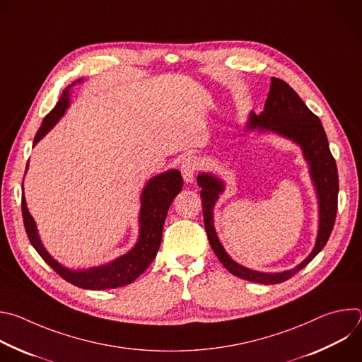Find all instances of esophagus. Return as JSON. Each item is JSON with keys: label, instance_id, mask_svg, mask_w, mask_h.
Wrapping results in <instances>:
<instances>
[{"label": "esophagus", "instance_id": "1", "mask_svg": "<svg viewBox=\"0 0 362 362\" xmlns=\"http://www.w3.org/2000/svg\"><path fill=\"white\" fill-rule=\"evenodd\" d=\"M199 159L196 156H189L186 158L183 162H182V166H180V170H182V175H183V180L186 183H192L193 179H194V173L199 168Z\"/></svg>", "mask_w": 362, "mask_h": 362}]
</instances>
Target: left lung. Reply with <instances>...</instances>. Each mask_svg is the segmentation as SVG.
Returning a JSON list of instances; mask_svg holds the SVG:
<instances>
[{"label":"left lung","instance_id":"8db88e82","mask_svg":"<svg viewBox=\"0 0 362 362\" xmlns=\"http://www.w3.org/2000/svg\"><path fill=\"white\" fill-rule=\"evenodd\" d=\"M246 130H255L257 134L274 133L300 147L303 159L309 166V176H311L318 200V233L315 246L299 265L282 272L255 271L233 261L221 243L214 223L215 204L225 192V182L209 172L197 175V185L202 187L203 222L218 259L232 275L250 282L275 285L285 282L303 269L327 245L337 216L338 172L321 120L306 107L295 90L281 78H271L265 109L257 116L250 112Z\"/></svg>","mask_w":362,"mask_h":362}]
</instances>
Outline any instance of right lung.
Here are the masks:
<instances>
[{
    "instance_id": "1",
    "label": "right lung",
    "mask_w": 362,
    "mask_h": 362,
    "mask_svg": "<svg viewBox=\"0 0 362 362\" xmlns=\"http://www.w3.org/2000/svg\"><path fill=\"white\" fill-rule=\"evenodd\" d=\"M76 83H83V78H78L73 84H70L62 94L56 107L51 110L41 123L35 137L34 146L53 129L59 120L64 116L66 110L70 106V90ZM28 170V165L25 173ZM183 187V179L177 169H170L160 175L153 176L148 179L146 186L141 190L140 196V215H139V238L134 246L126 252L124 255L116 257L112 262L93 267L88 269H70L62 265L51 256L44 247L35 221L28 212L27 202L23 194L21 209L24 228L28 235V239L34 249L42 259L53 268L63 279L67 282L83 288V289H113L119 286H124L136 281L153 262L158 255L162 242L163 225L166 221L168 211L173 199L179 194Z\"/></svg>"
}]
</instances>
